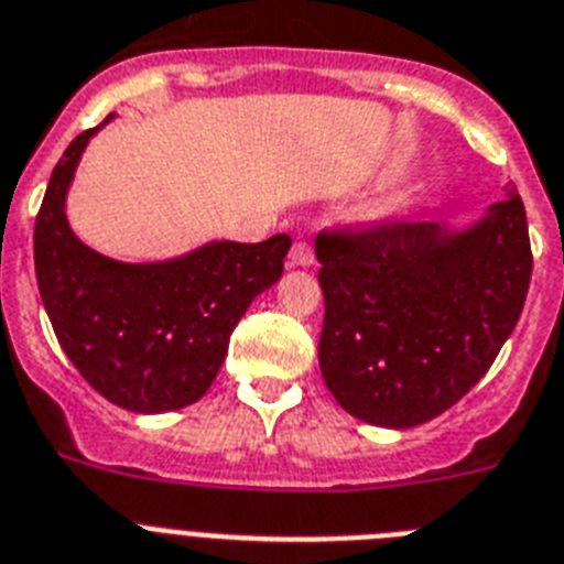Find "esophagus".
Here are the masks:
<instances>
[{
	"label": "esophagus",
	"instance_id": "34e87169",
	"mask_svg": "<svg viewBox=\"0 0 564 564\" xmlns=\"http://www.w3.org/2000/svg\"><path fill=\"white\" fill-rule=\"evenodd\" d=\"M292 267H312L315 263V252H312V246L306 240H295L292 243V252H290Z\"/></svg>",
	"mask_w": 564,
	"mask_h": 564
}]
</instances>
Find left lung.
I'll return each mask as SVG.
<instances>
[{"label": "left lung", "mask_w": 564, "mask_h": 564, "mask_svg": "<svg viewBox=\"0 0 564 564\" xmlns=\"http://www.w3.org/2000/svg\"><path fill=\"white\" fill-rule=\"evenodd\" d=\"M318 361L344 410L406 430L451 410L490 370L522 315L531 238L508 188L465 229L376 224L321 231Z\"/></svg>", "instance_id": "left-lung-1"}]
</instances>
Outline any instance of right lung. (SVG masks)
<instances>
[{
	"instance_id": "add662e5",
	"label": "right lung",
	"mask_w": 564,
	"mask_h": 564,
	"mask_svg": "<svg viewBox=\"0 0 564 564\" xmlns=\"http://www.w3.org/2000/svg\"><path fill=\"white\" fill-rule=\"evenodd\" d=\"M102 126L83 131L51 174L33 229L36 283L59 347L102 399L131 413H169L206 395L231 329L281 278L292 238L212 240L158 263L94 252L68 226L65 197Z\"/></svg>"
}]
</instances>
